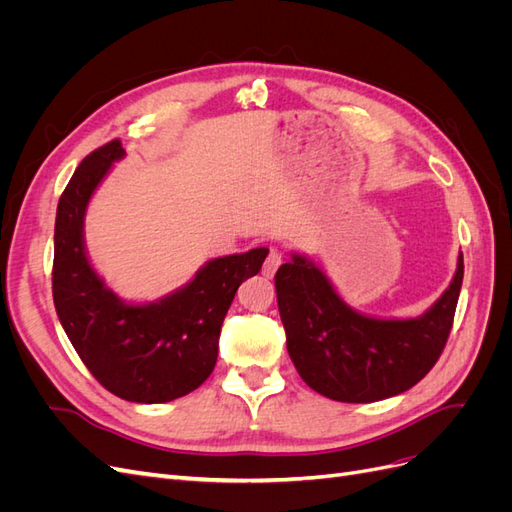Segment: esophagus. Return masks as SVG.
I'll list each match as a JSON object with an SVG mask.
<instances>
[{
  "mask_svg": "<svg viewBox=\"0 0 512 512\" xmlns=\"http://www.w3.org/2000/svg\"><path fill=\"white\" fill-rule=\"evenodd\" d=\"M280 265H282V254L277 252V250H271L269 256H267V260H265V265H262V275H265V277H273L275 271L280 269Z\"/></svg>",
  "mask_w": 512,
  "mask_h": 512,
  "instance_id": "34e87169",
  "label": "esophagus"
}]
</instances>
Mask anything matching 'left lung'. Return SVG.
<instances>
[{
    "label": "left lung",
    "instance_id": "1",
    "mask_svg": "<svg viewBox=\"0 0 512 512\" xmlns=\"http://www.w3.org/2000/svg\"><path fill=\"white\" fill-rule=\"evenodd\" d=\"M461 282L463 254L453 282L423 316L374 318L339 297L307 256L292 254L275 275L290 359L309 389L335 401L369 404L404 393L440 359Z\"/></svg>",
    "mask_w": 512,
    "mask_h": 512
}]
</instances>
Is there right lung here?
<instances>
[{
	"label": "right lung",
	"instance_id": "right-lung-1",
	"mask_svg": "<svg viewBox=\"0 0 512 512\" xmlns=\"http://www.w3.org/2000/svg\"><path fill=\"white\" fill-rule=\"evenodd\" d=\"M123 156L119 141L91 151L59 198L53 301L70 344L106 391L134 404H166L211 376L228 307L269 250L213 258L158 301L119 299L91 267L83 224L91 196Z\"/></svg>",
	"mask_w": 512,
	"mask_h": 512
}]
</instances>
